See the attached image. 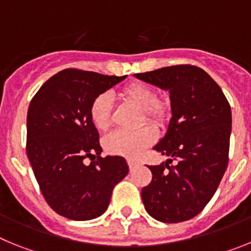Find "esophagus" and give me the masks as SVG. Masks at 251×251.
<instances>
[{
	"instance_id": "1",
	"label": "esophagus",
	"mask_w": 251,
	"mask_h": 251,
	"mask_svg": "<svg viewBox=\"0 0 251 251\" xmlns=\"http://www.w3.org/2000/svg\"><path fill=\"white\" fill-rule=\"evenodd\" d=\"M128 166H129V168H134L136 166H138V162L137 161H133V159H128Z\"/></svg>"
}]
</instances>
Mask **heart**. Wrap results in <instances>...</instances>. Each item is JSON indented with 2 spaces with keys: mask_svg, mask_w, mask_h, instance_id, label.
<instances>
[{
  "mask_svg": "<svg viewBox=\"0 0 251 251\" xmlns=\"http://www.w3.org/2000/svg\"><path fill=\"white\" fill-rule=\"evenodd\" d=\"M119 97L141 109L139 124L145 122L153 127H165L172 117V104L167 98L157 97L154 88L145 83L127 84ZM89 118L98 130H106L113 124V104L106 94L97 95L89 105ZM156 141V133L151 126H143L136 130H115L103 141L104 150L113 156L138 158L146 148Z\"/></svg>",
  "mask_w": 251,
  "mask_h": 251,
  "instance_id": "heart-1",
  "label": "heart"
}]
</instances>
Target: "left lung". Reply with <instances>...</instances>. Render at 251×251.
<instances>
[{
    "label": "left lung",
    "mask_w": 251,
    "mask_h": 251,
    "mask_svg": "<svg viewBox=\"0 0 251 251\" xmlns=\"http://www.w3.org/2000/svg\"><path fill=\"white\" fill-rule=\"evenodd\" d=\"M170 90L172 118L154 146L171 156L148 166L152 181L142 188L148 214L162 223H182L202 211L229 162L231 108L216 81L199 66L182 64L134 75ZM176 159V165H170Z\"/></svg>",
    "instance_id": "8db88e82"
}]
</instances>
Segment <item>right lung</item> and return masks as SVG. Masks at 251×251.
Masks as SVG:
<instances>
[{
    "instance_id": "add662e5",
    "label": "right lung",
    "mask_w": 251,
    "mask_h": 251,
    "mask_svg": "<svg viewBox=\"0 0 251 251\" xmlns=\"http://www.w3.org/2000/svg\"><path fill=\"white\" fill-rule=\"evenodd\" d=\"M126 79L65 69L43 84L27 110L26 152L40 191L56 214L92 220L105 212L114 186L128 174L123 157H101L89 118L97 95ZM92 161L89 165L83 159Z\"/></svg>"
}]
</instances>
